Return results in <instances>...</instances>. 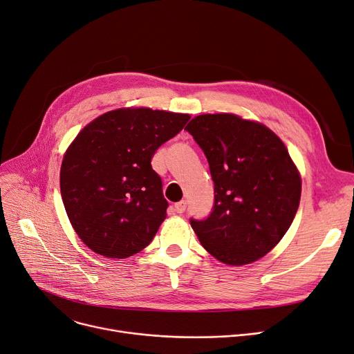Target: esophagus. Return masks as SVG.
I'll list each match as a JSON object with an SVG mask.
<instances>
[{"label": "esophagus", "mask_w": 354, "mask_h": 354, "mask_svg": "<svg viewBox=\"0 0 354 354\" xmlns=\"http://www.w3.org/2000/svg\"><path fill=\"white\" fill-rule=\"evenodd\" d=\"M185 209H187V202H185V201H180V202L175 203V212L176 214H183Z\"/></svg>", "instance_id": "obj_1"}]
</instances>
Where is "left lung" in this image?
Wrapping results in <instances>:
<instances>
[{
    "label": "left lung",
    "mask_w": 354,
    "mask_h": 354,
    "mask_svg": "<svg viewBox=\"0 0 354 354\" xmlns=\"http://www.w3.org/2000/svg\"><path fill=\"white\" fill-rule=\"evenodd\" d=\"M205 153L214 207L191 218L202 247L219 261L244 266L270 252L300 205L301 179L287 147L264 124L235 115H201L185 127Z\"/></svg>",
    "instance_id": "obj_1"
}]
</instances>
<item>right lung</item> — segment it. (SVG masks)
<instances>
[{
    "label": "right lung",
    "instance_id": "1",
    "mask_svg": "<svg viewBox=\"0 0 354 354\" xmlns=\"http://www.w3.org/2000/svg\"><path fill=\"white\" fill-rule=\"evenodd\" d=\"M189 115L152 109L111 110L88 123L64 155L60 189L83 243L107 258H127L151 244L169 203L152 169L158 149Z\"/></svg>",
    "mask_w": 354,
    "mask_h": 354
}]
</instances>
